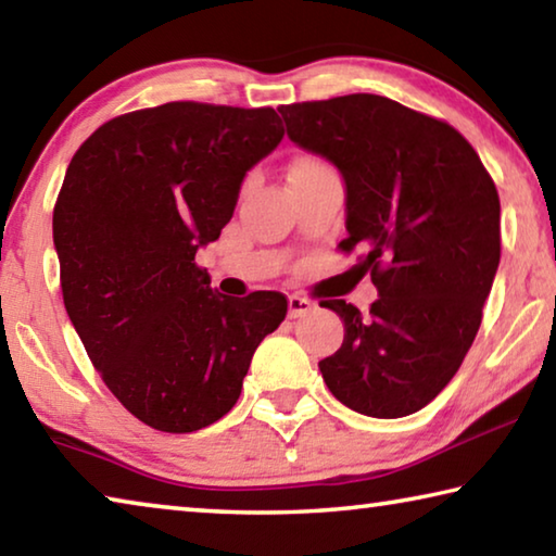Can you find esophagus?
Instances as JSON below:
<instances>
[{"label":"esophagus","mask_w":556,"mask_h":556,"mask_svg":"<svg viewBox=\"0 0 556 556\" xmlns=\"http://www.w3.org/2000/svg\"><path fill=\"white\" fill-rule=\"evenodd\" d=\"M316 308V304L312 299L306 296H299V294H291L289 296V318H301L306 314H312Z\"/></svg>","instance_id":"1"}]
</instances>
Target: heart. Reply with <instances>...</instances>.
I'll use <instances>...</instances> for the list:
<instances>
[{
    "mask_svg": "<svg viewBox=\"0 0 556 556\" xmlns=\"http://www.w3.org/2000/svg\"><path fill=\"white\" fill-rule=\"evenodd\" d=\"M299 162H318V159H308V156H306V159H299Z\"/></svg>",
    "mask_w": 556,
    "mask_h": 556,
    "instance_id": "heart-1",
    "label": "heart"
}]
</instances>
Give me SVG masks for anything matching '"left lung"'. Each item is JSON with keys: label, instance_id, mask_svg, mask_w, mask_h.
Wrapping results in <instances>:
<instances>
[{"label": "left lung", "instance_id": "8db88e82", "mask_svg": "<svg viewBox=\"0 0 556 556\" xmlns=\"http://www.w3.org/2000/svg\"><path fill=\"white\" fill-rule=\"evenodd\" d=\"M294 144L345 181L338 250L363 248L378 301L321 306L343 318V345L318 363L345 407L378 419L419 412L464 363L501 262V199L481 156L444 119L382 96L281 105Z\"/></svg>", "mask_w": 556, "mask_h": 556}]
</instances>
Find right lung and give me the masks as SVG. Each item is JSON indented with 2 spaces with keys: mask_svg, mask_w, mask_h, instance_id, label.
<instances>
[{
  "mask_svg": "<svg viewBox=\"0 0 556 556\" xmlns=\"http://www.w3.org/2000/svg\"><path fill=\"white\" fill-rule=\"evenodd\" d=\"M281 137L271 108L184 100L112 117L71 159L53 208L63 304L102 382L147 427L188 434L225 417L285 321V294L228 299L195 265Z\"/></svg>",
  "mask_w": 556,
  "mask_h": 556,
  "instance_id": "add662e5",
  "label": "right lung"
}]
</instances>
